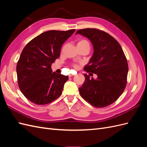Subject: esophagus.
<instances>
[{
    "label": "esophagus",
    "instance_id": "esophagus-1",
    "mask_svg": "<svg viewBox=\"0 0 147 147\" xmlns=\"http://www.w3.org/2000/svg\"><path fill=\"white\" fill-rule=\"evenodd\" d=\"M73 76H74V75H72V74H70V75H69V77H73Z\"/></svg>",
    "mask_w": 147,
    "mask_h": 147
}]
</instances>
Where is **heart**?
Segmentation results:
<instances>
[{
	"label": "heart",
	"instance_id": "heart-1",
	"mask_svg": "<svg viewBox=\"0 0 147 147\" xmlns=\"http://www.w3.org/2000/svg\"><path fill=\"white\" fill-rule=\"evenodd\" d=\"M85 46L90 47V43H89V42L87 40H86L82 39L80 40H79L77 43V47H85ZM74 67L75 68H77L78 65L77 64H74Z\"/></svg>",
	"mask_w": 147,
	"mask_h": 147
}]
</instances>
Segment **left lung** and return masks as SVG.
Returning a JSON list of instances; mask_svg holds the SVG:
<instances>
[{
    "label": "left lung",
    "mask_w": 147,
    "mask_h": 147,
    "mask_svg": "<svg viewBox=\"0 0 147 147\" xmlns=\"http://www.w3.org/2000/svg\"><path fill=\"white\" fill-rule=\"evenodd\" d=\"M78 34L87 37L94 48L93 55L84 70L97 75L94 79L84 74L85 80L79 88L80 94L92 106L105 107L116 101L126 88V57L119 43L104 31L87 28L78 30Z\"/></svg>",
    "instance_id": "8db88e82"
}]
</instances>
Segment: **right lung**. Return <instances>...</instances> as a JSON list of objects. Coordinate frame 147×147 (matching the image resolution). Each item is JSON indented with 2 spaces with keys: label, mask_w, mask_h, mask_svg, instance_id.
Listing matches in <instances>:
<instances>
[{
  "label": "right lung",
  "mask_w": 147,
  "mask_h": 147,
  "mask_svg": "<svg viewBox=\"0 0 147 147\" xmlns=\"http://www.w3.org/2000/svg\"><path fill=\"white\" fill-rule=\"evenodd\" d=\"M75 31H47L33 38L22 51L16 65L18 83L32 103L48 104L61 95L69 77L53 73L51 66L59 57L63 44Z\"/></svg>",
  "instance_id": "add662e5"
}]
</instances>
